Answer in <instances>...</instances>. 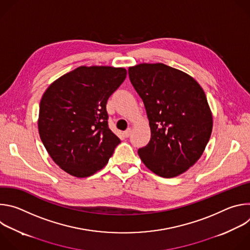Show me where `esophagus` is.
Masks as SVG:
<instances>
[{
    "label": "esophagus",
    "mask_w": 250,
    "mask_h": 250,
    "mask_svg": "<svg viewBox=\"0 0 250 250\" xmlns=\"http://www.w3.org/2000/svg\"><path fill=\"white\" fill-rule=\"evenodd\" d=\"M131 131H132V128L131 127H128L125 132H124V135L125 136V137H128L129 135H130V133H131Z\"/></svg>",
    "instance_id": "1"
}]
</instances>
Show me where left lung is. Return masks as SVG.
Segmentation results:
<instances>
[{
	"label": "left lung",
	"mask_w": 250,
	"mask_h": 250,
	"mask_svg": "<svg viewBox=\"0 0 250 250\" xmlns=\"http://www.w3.org/2000/svg\"><path fill=\"white\" fill-rule=\"evenodd\" d=\"M132 86L144 101L151 137L138 149L146 166L160 177L186 172L202 156L212 129L207 97L190 75L163 63L128 68Z\"/></svg>",
	"instance_id": "1"
}]
</instances>
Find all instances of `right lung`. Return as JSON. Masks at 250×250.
<instances>
[{
	"instance_id": "obj_1",
	"label": "right lung",
	"mask_w": 250,
	"mask_h": 250,
	"mask_svg": "<svg viewBox=\"0 0 250 250\" xmlns=\"http://www.w3.org/2000/svg\"><path fill=\"white\" fill-rule=\"evenodd\" d=\"M126 77L125 68L80 66L55 80L40 104L39 131L52 160L84 178L101 170L120 145L109 128L106 102Z\"/></svg>"
}]
</instances>
